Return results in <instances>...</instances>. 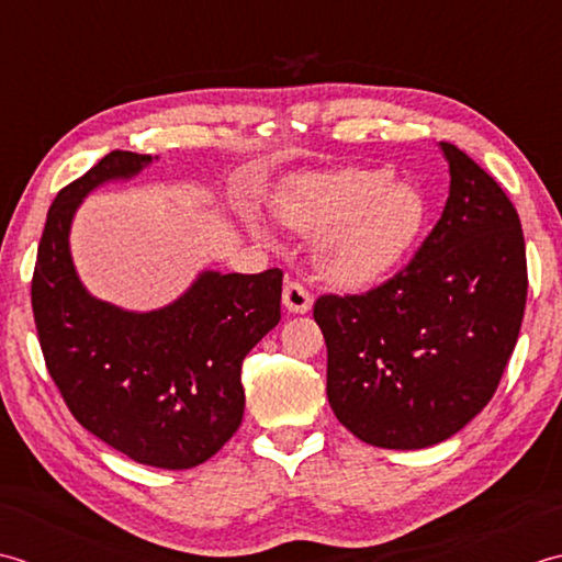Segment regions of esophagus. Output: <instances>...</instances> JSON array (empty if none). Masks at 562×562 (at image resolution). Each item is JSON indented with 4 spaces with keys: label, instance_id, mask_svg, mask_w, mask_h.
<instances>
[{
    "label": "esophagus",
    "instance_id": "1",
    "mask_svg": "<svg viewBox=\"0 0 562 562\" xmlns=\"http://www.w3.org/2000/svg\"><path fill=\"white\" fill-rule=\"evenodd\" d=\"M283 305L289 313L303 315L313 307V295L305 291L303 283L297 281H285L283 285Z\"/></svg>",
    "mask_w": 562,
    "mask_h": 562
}]
</instances>
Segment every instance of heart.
<instances>
[{
  "label": "heart",
  "mask_w": 562,
  "mask_h": 562,
  "mask_svg": "<svg viewBox=\"0 0 562 562\" xmlns=\"http://www.w3.org/2000/svg\"><path fill=\"white\" fill-rule=\"evenodd\" d=\"M273 213L293 233L315 237L319 277L347 291L373 289L403 265L427 225V201L393 184L385 167L301 175L281 184Z\"/></svg>",
  "instance_id": "1"
}]
</instances>
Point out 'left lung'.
Listing matches in <instances>:
<instances>
[{
  "instance_id": "left-lung-1",
  "label": "left lung",
  "mask_w": 562,
  "mask_h": 562,
  "mask_svg": "<svg viewBox=\"0 0 562 562\" xmlns=\"http://www.w3.org/2000/svg\"><path fill=\"white\" fill-rule=\"evenodd\" d=\"M451 187L415 259L361 295H319L327 397L353 437L427 449L495 395L526 307V247L507 193L441 143Z\"/></svg>"
}]
</instances>
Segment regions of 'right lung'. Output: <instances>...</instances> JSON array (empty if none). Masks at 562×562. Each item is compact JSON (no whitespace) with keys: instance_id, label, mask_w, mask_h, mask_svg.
<instances>
[{"instance_id":"1","label":"right lung","mask_w":562,"mask_h":562,"mask_svg":"<svg viewBox=\"0 0 562 562\" xmlns=\"http://www.w3.org/2000/svg\"><path fill=\"white\" fill-rule=\"evenodd\" d=\"M150 155L109 153L53 201L31 281L48 373L75 419L111 449L184 471L223 449L245 412L243 361L281 319V269L201 271L159 311L133 313L91 295L70 255L79 205L131 179Z\"/></svg>"}]
</instances>
